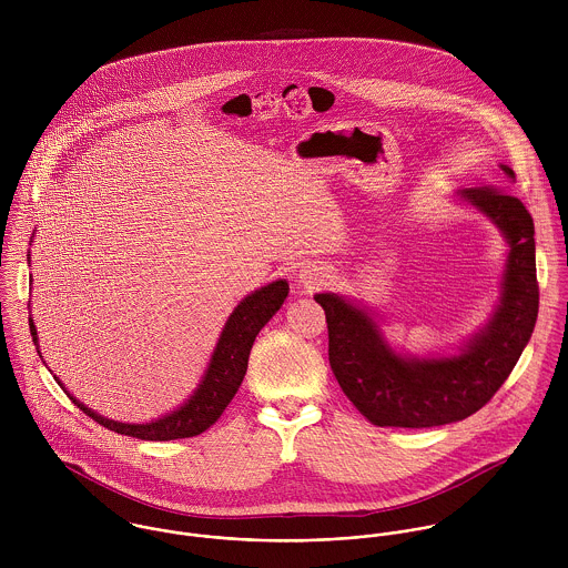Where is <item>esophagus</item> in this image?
I'll return each mask as SVG.
<instances>
[{
    "label": "esophagus",
    "mask_w": 568,
    "mask_h": 568,
    "mask_svg": "<svg viewBox=\"0 0 568 568\" xmlns=\"http://www.w3.org/2000/svg\"><path fill=\"white\" fill-rule=\"evenodd\" d=\"M327 271L320 264H306L300 268L297 273V284L304 288V291H315L320 286H324L327 282Z\"/></svg>",
    "instance_id": "1"
}]
</instances>
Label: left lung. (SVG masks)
Segmentation results:
<instances>
[{
  "instance_id": "obj_1",
  "label": "left lung",
  "mask_w": 568,
  "mask_h": 568,
  "mask_svg": "<svg viewBox=\"0 0 568 568\" xmlns=\"http://www.w3.org/2000/svg\"><path fill=\"white\" fill-rule=\"evenodd\" d=\"M514 181V170L498 165ZM500 232L507 257L500 295L486 324L453 354L415 356L392 345L376 315L361 302L317 293L327 322V356L343 394L376 426L428 428L477 413L507 381L538 317L534 221L500 187L455 194Z\"/></svg>"
}]
</instances>
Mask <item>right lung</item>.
I'll return each mask as SVG.
<instances>
[{"instance_id": "add662e5", "label": "right lung", "mask_w": 568, "mask_h": 568, "mask_svg": "<svg viewBox=\"0 0 568 568\" xmlns=\"http://www.w3.org/2000/svg\"><path fill=\"white\" fill-rule=\"evenodd\" d=\"M28 255H30V251H28ZM28 264H30V260H28ZM30 282H32V275H30ZM286 297H288L286 280H275L266 286L248 293L243 302L232 311V315L223 325L216 347L210 356V363H207L196 389L190 394V398L183 405L176 406L174 410L165 413L158 419H151L144 424L109 419V417L95 413L93 408L82 405L81 400H77L57 376L54 378L82 413H87L100 426L115 430L120 435H129V437L146 439V442H170V439L201 435L223 415L225 406L232 403V398L241 389L253 341H255L257 332L268 324L271 317L282 308ZM30 334H32V341L41 356L39 334H37V325L32 317H30Z\"/></svg>"}]
</instances>
